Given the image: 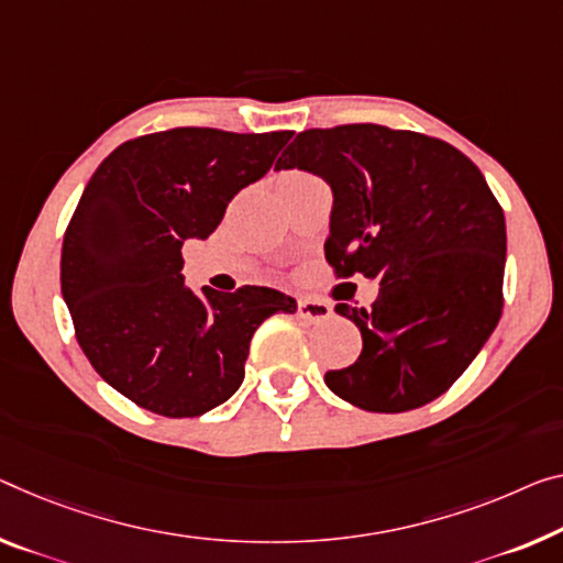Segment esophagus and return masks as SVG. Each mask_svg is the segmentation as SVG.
<instances>
[{"label": "esophagus", "mask_w": 563, "mask_h": 563, "mask_svg": "<svg viewBox=\"0 0 563 563\" xmlns=\"http://www.w3.org/2000/svg\"><path fill=\"white\" fill-rule=\"evenodd\" d=\"M297 314L305 319V322H311V324H319L324 322V319L332 317V307L327 305V301L322 299H299L297 301Z\"/></svg>", "instance_id": "1"}]
</instances>
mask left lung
I'll return each mask as SVG.
<instances>
[{
	"label": "left lung",
	"mask_w": 563,
	"mask_h": 563,
	"mask_svg": "<svg viewBox=\"0 0 563 563\" xmlns=\"http://www.w3.org/2000/svg\"><path fill=\"white\" fill-rule=\"evenodd\" d=\"M324 178V256L379 284L372 309L336 305L362 334L354 365L324 375L342 400L405 412L443 395L504 309L506 219L478 166L451 143L357 123L299 133L276 170Z\"/></svg>",
	"instance_id": "left-lung-1"
}]
</instances>
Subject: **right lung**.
Listing matches in <instances>:
<instances>
[{
	"instance_id": "1",
	"label": "right lung",
	"mask_w": 563,
	"mask_h": 563,
	"mask_svg": "<svg viewBox=\"0 0 563 563\" xmlns=\"http://www.w3.org/2000/svg\"><path fill=\"white\" fill-rule=\"evenodd\" d=\"M289 137L173 128L118 145L85 186L63 241V299L95 372L141 408L196 418L227 402L258 324L297 309L269 287L196 294L180 274L186 241L209 239Z\"/></svg>"
}]
</instances>
